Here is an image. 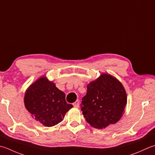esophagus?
I'll return each instance as SVG.
<instances>
[{"label": "esophagus", "mask_w": 155, "mask_h": 155, "mask_svg": "<svg viewBox=\"0 0 155 155\" xmlns=\"http://www.w3.org/2000/svg\"><path fill=\"white\" fill-rule=\"evenodd\" d=\"M73 105H74V107L78 108V107H79V101H78V100H77V101H76L73 104Z\"/></svg>", "instance_id": "esophagus-1"}]
</instances>
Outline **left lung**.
<instances>
[{
    "label": "left lung",
    "instance_id": "obj_1",
    "mask_svg": "<svg viewBox=\"0 0 155 155\" xmlns=\"http://www.w3.org/2000/svg\"><path fill=\"white\" fill-rule=\"evenodd\" d=\"M126 104V93L122 83L113 76L103 73L87 85L81 110L91 126L102 129L121 119Z\"/></svg>",
    "mask_w": 155,
    "mask_h": 155
}]
</instances>
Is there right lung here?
Masks as SVG:
<instances>
[{
	"label": "right lung",
	"instance_id": "obj_1",
	"mask_svg": "<svg viewBox=\"0 0 155 155\" xmlns=\"http://www.w3.org/2000/svg\"><path fill=\"white\" fill-rule=\"evenodd\" d=\"M65 93L55 83L42 77L29 87L24 97L26 109L34 119L47 127L63 120L66 113L73 106L66 101Z\"/></svg>",
	"mask_w": 155,
	"mask_h": 155
}]
</instances>
